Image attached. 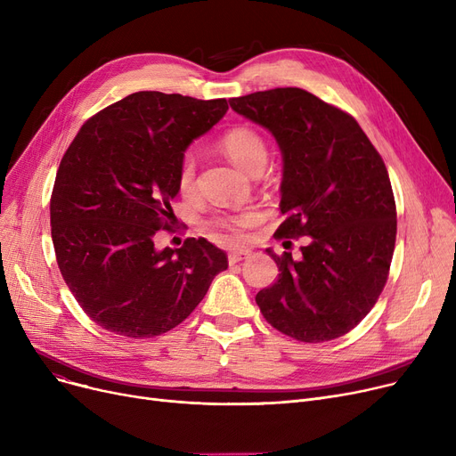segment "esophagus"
<instances>
[{
  "mask_svg": "<svg viewBox=\"0 0 456 456\" xmlns=\"http://www.w3.org/2000/svg\"><path fill=\"white\" fill-rule=\"evenodd\" d=\"M251 256V251L249 249H232L229 253V265H236V262L240 260H246Z\"/></svg>",
  "mask_w": 456,
  "mask_h": 456,
  "instance_id": "1",
  "label": "esophagus"
}]
</instances>
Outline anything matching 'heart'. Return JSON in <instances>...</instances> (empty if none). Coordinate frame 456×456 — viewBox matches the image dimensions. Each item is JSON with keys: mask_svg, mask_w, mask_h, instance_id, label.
Returning <instances> with one entry per match:
<instances>
[{"mask_svg": "<svg viewBox=\"0 0 456 456\" xmlns=\"http://www.w3.org/2000/svg\"><path fill=\"white\" fill-rule=\"evenodd\" d=\"M222 148L234 164L244 167V170H248L249 174L258 170V167H265L268 160L266 140L251 127H236L229 131L222 140ZM194 177H196V160H194V155L186 153L181 159L179 172H177V186L181 190V194H190L191 188H194ZM258 222H260V212L255 208H246L236 214L220 216V218L214 220V225L224 231H229L232 234H240L244 229H249Z\"/></svg>", "mask_w": 456, "mask_h": 456, "instance_id": "1", "label": "heart"}]
</instances>
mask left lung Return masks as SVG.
<instances>
[{"label":"left lung","mask_w":456,"mask_h":456,"mask_svg":"<svg viewBox=\"0 0 456 456\" xmlns=\"http://www.w3.org/2000/svg\"><path fill=\"white\" fill-rule=\"evenodd\" d=\"M268 129L282 155L279 238L308 236L301 258L275 255L279 279L255 297L262 316L299 342H327L361 323L385 289L397 214L387 166L347 112L303 88L229 100Z\"/></svg>","instance_id":"obj_1"}]
</instances>
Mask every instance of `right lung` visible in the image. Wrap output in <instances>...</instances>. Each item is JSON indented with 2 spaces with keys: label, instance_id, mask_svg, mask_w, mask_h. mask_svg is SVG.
<instances>
[{
  "label": "right lung",
  "instance_id": "add662e5",
  "mask_svg": "<svg viewBox=\"0 0 456 456\" xmlns=\"http://www.w3.org/2000/svg\"><path fill=\"white\" fill-rule=\"evenodd\" d=\"M227 102L134 92L92 116L66 150L50 203L59 270L86 316L129 338L184 322L227 255L205 238L155 248L170 229L177 172L191 140Z\"/></svg>",
  "mask_w": 456,
  "mask_h": 456
}]
</instances>
